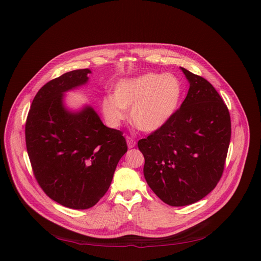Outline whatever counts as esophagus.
I'll use <instances>...</instances> for the list:
<instances>
[{
  "mask_svg": "<svg viewBox=\"0 0 261 261\" xmlns=\"http://www.w3.org/2000/svg\"><path fill=\"white\" fill-rule=\"evenodd\" d=\"M127 144H128L129 148H133V147L135 146V140L130 137H127Z\"/></svg>",
  "mask_w": 261,
  "mask_h": 261,
  "instance_id": "obj_1",
  "label": "esophagus"
}]
</instances>
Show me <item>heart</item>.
Wrapping results in <instances>:
<instances>
[{"instance_id":"obj_1","label":"heart","mask_w":261,"mask_h":261,"mask_svg":"<svg viewBox=\"0 0 261 261\" xmlns=\"http://www.w3.org/2000/svg\"><path fill=\"white\" fill-rule=\"evenodd\" d=\"M182 85L173 73L148 72L119 81L112 96L101 100V111L111 127L127 118L139 130L153 132L163 127L179 108Z\"/></svg>"}]
</instances>
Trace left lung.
I'll list each match as a JSON object with an SVG mask.
<instances>
[{"label":"left lung","mask_w":261,"mask_h":261,"mask_svg":"<svg viewBox=\"0 0 261 261\" xmlns=\"http://www.w3.org/2000/svg\"><path fill=\"white\" fill-rule=\"evenodd\" d=\"M190 83L186 99L163 127L139 141L144 176L165 203H194L217 187L231 135L229 111L215 88L181 67Z\"/></svg>","instance_id":"obj_1"}]
</instances>
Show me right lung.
<instances>
[{"instance_id": "1", "label": "right lung", "mask_w": 261, "mask_h": 261, "mask_svg": "<svg viewBox=\"0 0 261 261\" xmlns=\"http://www.w3.org/2000/svg\"><path fill=\"white\" fill-rule=\"evenodd\" d=\"M89 69L66 72L44 84L25 122L34 176L51 199L67 208L95 206L110 188L128 146L122 132L102 123L93 108L67 111L63 94L87 82Z\"/></svg>"}]
</instances>
